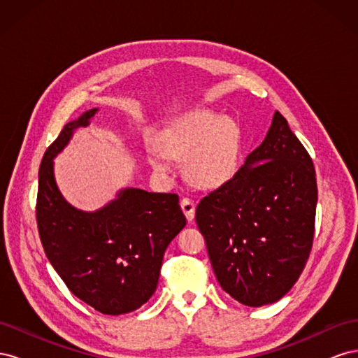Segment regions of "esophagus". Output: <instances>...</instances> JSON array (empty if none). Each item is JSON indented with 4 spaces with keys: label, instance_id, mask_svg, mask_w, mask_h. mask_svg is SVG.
<instances>
[{
    "label": "esophagus",
    "instance_id": "1",
    "mask_svg": "<svg viewBox=\"0 0 358 358\" xmlns=\"http://www.w3.org/2000/svg\"><path fill=\"white\" fill-rule=\"evenodd\" d=\"M180 208H182L183 213H185L187 220L192 221L194 213H196V204H194V201L191 199H188V197H183L180 200Z\"/></svg>",
    "mask_w": 358,
    "mask_h": 358
}]
</instances>
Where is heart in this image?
I'll use <instances>...</instances> for the list:
<instances>
[{
	"instance_id": "b5f03b06",
	"label": "heart",
	"mask_w": 358,
	"mask_h": 358,
	"mask_svg": "<svg viewBox=\"0 0 358 358\" xmlns=\"http://www.w3.org/2000/svg\"><path fill=\"white\" fill-rule=\"evenodd\" d=\"M161 148L149 150L157 171L170 170V157L187 158L188 178L203 188L220 187L234 176L243 146L241 125L229 116L206 109L180 115L162 133Z\"/></svg>"
}]
</instances>
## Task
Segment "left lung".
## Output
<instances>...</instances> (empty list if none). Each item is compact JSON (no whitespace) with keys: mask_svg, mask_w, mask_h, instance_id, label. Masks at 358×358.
Wrapping results in <instances>:
<instances>
[{"mask_svg":"<svg viewBox=\"0 0 358 358\" xmlns=\"http://www.w3.org/2000/svg\"><path fill=\"white\" fill-rule=\"evenodd\" d=\"M317 200L308 150L275 112L263 143L197 206L196 222L222 289L252 308L282 299L309 258Z\"/></svg>","mask_w":358,"mask_h":358,"instance_id":"left-lung-1","label":"left lung"}]
</instances>
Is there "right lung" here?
I'll list each match as a JSON object with an SVG mask.
<instances>
[{
  "label": "right lung",
  "instance_id": "right-lung-1",
  "mask_svg": "<svg viewBox=\"0 0 358 358\" xmlns=\"http://www.w3.org/2000/svg\"><path fill=\"white\" fill-rule=\"evenodd\" d=\"M96 110L69 122L48 148L38 170L36 215L49 262L73 294L106 315H122L152 297L162 257L187 218L176 194L125 188L95 212L76 209L62 197L53 158Z\"/></svg>",
  "mask_w": 358,
  "mask_h": 358
}]
</instances>
